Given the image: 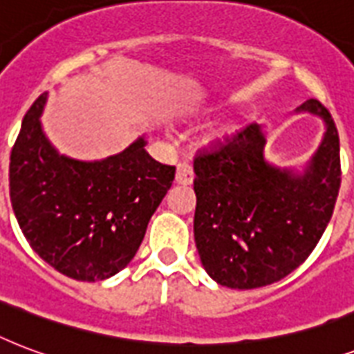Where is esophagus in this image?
I'll use <instances>...</instances> for the list:
<instances>
[{"mask_svg": "<svg viewBox=\"0 0 354 354\" xmlns=\"http://www.w3.org/2000/svg\"><path fill=\"white\" fill-rule=\"evenodd\" d=\"M175 180H177L179 185H192V180H194V169H192L190 164H177Z\"/></svg>", "mask_w": 354, "mask_h": 354, "instance_id": "34e87169", "label": "esophagus"}]
</instances>
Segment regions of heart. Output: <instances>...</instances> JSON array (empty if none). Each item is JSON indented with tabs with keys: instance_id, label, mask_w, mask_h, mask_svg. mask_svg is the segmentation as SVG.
<instances>
[{
	"instance_id": "heart-1",
	"label": "heart",
	"mask_w": 354,
	"mask_h": 354,
	"mask_svg": "<svg viewBox=\"0 0 354 354\" xmlns=\"http://www.w3.org/2000/svg\"><path fill=\"white\" fill-rule=\"evenodd\" d=\"M232 133V129L231 127H220V129H216L214 131V136H218V138H223V136H227V134H231Z\"/></svg>"
}]
</instances>
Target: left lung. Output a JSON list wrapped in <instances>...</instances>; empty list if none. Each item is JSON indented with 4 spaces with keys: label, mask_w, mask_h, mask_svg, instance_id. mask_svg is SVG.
I'll list each match as a JSON object with an SVG mask.
<instances>
[{
    "label": "left lung",
    "mask_w": 354,
    "mask_h": 354,
    "mask_svg": "<svg viewBox=\"0 0 354 354\" xmlns=\"http://www.w3.org/2000/svg\"><path fill=\"white\" fill-rule=\"evenodd\" d=\"M325 134L305 171L266 160L262 125L251 123L194 158V238L208 275L227 288L268 286L299 268L327 229L338 197L339 138L330 112L308 100Z\"/></svg>",
    "instance_id": "8db88e82"
}]
</instances>
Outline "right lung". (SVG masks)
Listing matches in <instances>:
<instances>
[{
  "label": "right lung",
  "instance_id": "1",
  "mask_svg": "<svg viewBox=\"0 0 354 354\" xmlns=\"http://www.w3.org/2000/svg\"><path fill=\"white\" fill-rule=\"evenodd\" d=\"M46 100L48 92L27 111L10 153L12 210L51 268L75 281H103L133 260L175 166L149 157L146 136L94 162L60 155L40 122Z\"/></svg>",
  "mask_w": 354,
  "mask_h": 354
}]
</instances>
